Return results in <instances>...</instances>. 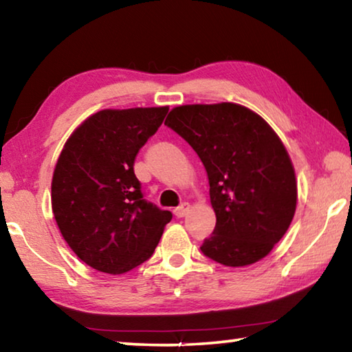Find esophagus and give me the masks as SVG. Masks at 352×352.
<instances>
[{"label": "esophagus", "mask_w": 352, "mask_h": 352, "mask_svg": "<svg viewBox=\"0 0 352 352\" xmlns=\"http://www.w3.org/2000/svg\"><path fill=\"white\" fill-rule=\"evenodd\" d=\"M188 211H189V204H186V201H184V204H182L180 206L175 208V210H174V214H175V217H177V219H182V217L186 216Z\"/></svg>", "instance_id": "34e87169"}]
</instances>
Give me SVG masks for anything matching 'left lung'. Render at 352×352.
Listing matches in <instances>:
<instances>
[{
    "label": "left lung",
    "instance_id": "obj_1",
    "mask_svg": "<svg viewBox=\"0 0 352 352\" xmlns=\"http://www.w3.org/2000/svg\"><path fill=\"white\" fill-rule=\"evenodd\" d=\"M164 124L197 152L210 180L216 228L204 254L226 267L265 258L289 230L298 197L294 164L275 130L233 102L175 107Z\"/></svg>",
    "mask_w": 352,
    "mask_h": 352
}]
</instances>
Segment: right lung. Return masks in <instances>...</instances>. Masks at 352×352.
I'll return each instance as SVG.
<instances>
[{
  "instance_id": "right-lung-1",
  "label": "right lung",
  "mask_w": 352,
  "mask_h": 352,
  "mask_svg": "<svg viewBox=\"0 0 352 352\" xmlns=\"http://www.w3.org/2000/svg\"><path fill=\"white\" fill-rule=\"evenodd\" d=\"M168 110H100L65 142L51 183L52 212L69 248L93 269L121 275L138 267L170 222V211L142 197L133 172Z\"/></svg>"
}]
</instances>
